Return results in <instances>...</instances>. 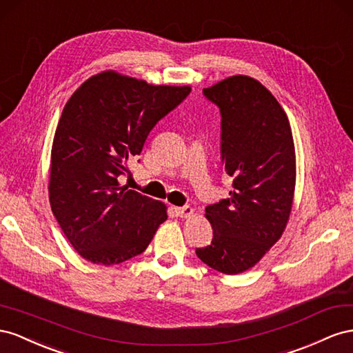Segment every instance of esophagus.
I'll return each instance as SVG.
<instances>
[{
    "label": "esophagus",
    "mask_w": 353,
    "mask_h": 353,
    "mask_svg": "<svg viewBox=\"0 0 353 353\" xmlns=\"http://www.w3.org/2000/svg\"><path fill=\"white\" fill-rule=\"evenodd\" d=\"M192 213H194V210L190 208L189 205L177 207V208H176V214H177L179 217H182V219H186V217H189V216H192Z\"/></svg>",
    "instance_id": "obj_1"
}]
</instances>
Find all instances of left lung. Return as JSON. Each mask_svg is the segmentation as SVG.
I'll return each instance as SVG.
<instances>
[{"instance_id":"left-lung-1","label":"left lung","mask_w":353,"mask_h":353,"mask_svg":"<svg viewBox=\"0 0 353 353\" xmlns=\"http://www.w3.org/2000/svg\"><path fill=\"white\" fill-rule=\"evenodd\" d=\"M220 110V159L229 196L205 207L213 241L198 259L221 274L253 268L283 235L296 185V155L284 109L256 79L230 77L204 88Z\"/></svg>"}]
</instances>
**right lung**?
Masks as SVG:
<instances>
[{"instance_id": "1", "label": "right lung", "mask_w": 353, "mask_h": 353, "mask_svg": "<svg viewBox=\"0 0 353 353\" xmlns=\"http://www.w3.org/2000/svg\"><path fill=\"white\" fill-rule=\"evenodd\" d=\"M189 93V87L149 85L108 70L68 100L53 140L48 192L59 226L85 260L123 263L143 253L167 220L163 203L119 180L158 121Z\"/></svg>"}]
</instances>
